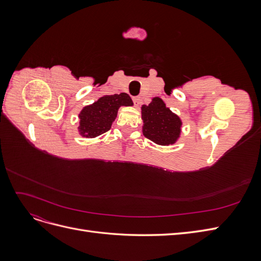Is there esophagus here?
I'll use <instances>...</instances> for the list:
<instances>
[{"mask_svg": "<svg viewBox=\"0 0 261 261\" xmlns=\"http://www.w3.org/2000/svg\"><path fill=\"white\" fill-rule=\"evenodd\" d=\"M133 101H134V105H135V107H138L141 103V98L140 97H134Z\"/></svg>", "mask_w": 261, "mask_h": 261, "instance_id": "34e87169", "label": "esophagus"}]
</instances>
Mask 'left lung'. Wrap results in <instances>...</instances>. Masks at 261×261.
Instances as JSON below:
<instances>
[{"mask_svg": "<svg viewBox=\"0 0 261 261\" xmlns=\"http://www.w3.org/2000/svg\"><path fill=\"white\" fill-rule=\"evenodd\" d=\"M144 136L160 146L174 145L181 133L180 117L165 106L160 97H154L148 106H141Z\"/></svg>", "mask_w": 261, "mask_h": 261, "instance_id": "left-lung-1", "label": "left lung"}]
</instances>
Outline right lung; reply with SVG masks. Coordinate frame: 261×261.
Listing matches in <instances>:
<instances>
[{"instance_id": "1", "label": "right lung", "mask_w": 261, "mask_h": 261, "mask_svg": "<svg viewBox=\"0 0 261 261\" xmlns=\"http://www.w3.org/2000/svg\"><path fill=\"white\" fill-rule=\"evenodd\" d=\"M134 103L127 93L112 94L99 98L92 105L86 106L78 114L80 126L77 129L84 138H94L108 132L115 121L121 107H133Z\"/></svg>"}]
</instances>
